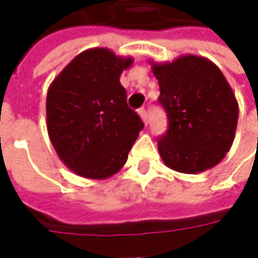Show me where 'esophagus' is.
<instances>
[{"mask_svg": "<svg viewBox=\"0 0 258 258\" xmlns=\"http://www.w3.org/2000/svg\"><path fill=\"white\" fill-rule=\"evenodd\" d=\"M139 114H141V117H142L144 123L148 124V110H146L145 107H141V109H139Z\"/></svg>", "mask_w": 258, "mask_h": 258, "instance_id": "obj_1", "label": "esophagus"}]
</instances>
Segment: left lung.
Returning a JSON list of instances; mask_svg holds the SVG:
<instances>
[{
    "mask_svg": "<svg viewBox=\"0 0 258 258\" xmlns=\"http://www.w3.org/2000/svg\"><path fill=\"white\" fill-rule=\"evenodd\" d=\"M152 72L168 117L158 139L164 162L183 173L215 166L230 151L238 120V104L221 70L207 58L183 55L154 64Z\"/></svg>",
    "mask_w": 258,
    "mask_h": 258,
    "instance_id": "1",
    "label": "left lung"
}]
</instances>
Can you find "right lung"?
<instances>
[{"label":"right lung","mask_w":258,"mask_h":258,"mask_svg":"<svg viewBox=\"0 0 258 258\" xmlns=\"http://www.w3.org/2000/svg\"><path fill=\"white\" fill-rule=\"evenodd\" d=\"M132 58L93 48L75 57L47 93V129L60 159L77 175L116 173L144 129L119 79Z\"/></svg>","instance_id":"right-lung-1"}]
</instances>
